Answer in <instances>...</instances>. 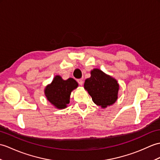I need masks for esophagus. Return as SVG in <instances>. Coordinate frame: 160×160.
<instances>
[{"mask_svg":"<svg viewBox=\"0 0 160 160\" xmlns=\"http://www.w3.org/2000/svg\"><path fill=\"white\" fill-rule=\"evenodd\" d=\"M78 82L80 85H82L83 84V80L82 79H78Z\"/></svg>","mask_w":160,"mask_h":160,"instance_id":"34e87169","label":"esophagus"}]
</instances>
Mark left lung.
<instances>
[{
  "label": "left lung",
  "instance_id": "obj_1",
  "mask_svg": "<svg viewBox=\"0 0 160 160\" xmlns=\"http://www.w3.org/2000/svg\"><path fill=\"white\" fill-rule=\"evenodd\" d=\"M84 87L95 104L103 108L112 105L118 99L119 84L117 80L99 69L92 70L91 77L84 82Z\"/></svg>",
  "mask_w": 160,
  "mask_h": 160
}]
</instances>
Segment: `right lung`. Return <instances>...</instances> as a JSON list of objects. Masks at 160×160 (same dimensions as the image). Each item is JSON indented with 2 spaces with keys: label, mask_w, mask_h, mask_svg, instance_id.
Returning a JSON list of instances; mask_svg holds the SVG:
<instances>
[{
  "label": "right lung",
  "mask_w": 160,
  "mask_h": 160,
  "mask_svg": "<svg viewBox=\"0 0 160 160\" xmlns=\"http://www.w3.org/2000/svg\"><path fill=\"white\" fill-rule=\"evenodd\" d=\"M78 84L73 78L64 80L60 76H56L51 84L45 88L47 99L58 109H64L69 103L70 95Z\"/></svg>",
  "instance_id": "1"
}]
</instances>
